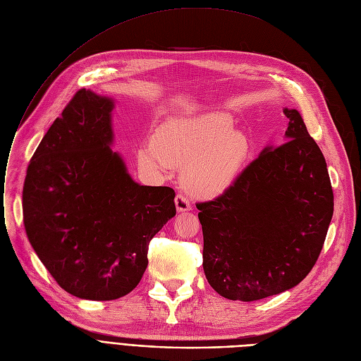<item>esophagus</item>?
<instances>
[{
	"label": "esophagus",
	"mask_w": 361,
	"mask_h": 361,
	"mask_svg": "<svg viewBox=\"0 0 361 361\" xmlns=\"http://www.w3.org/2000/svg\"><path fill=\"white\" fill-rule=\"evenodd\" d=\"M175 205H176L178 212H186V211H190V208H192L189 200H188L185 195H182V193H179V195H176V198H175Z\"/></svg>",
	"instance_id": "obj_1"
}]
</instances>
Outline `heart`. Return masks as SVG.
<instances>
[{"label":"heart","instance_id":"heart-1","mask_svg":"<svg viewBox=\"0 0 361 361\" xmlns=\"http://www.w3.org/2000/svg\"><path fill=\"white\" fill-rule=\"evenodd\" d=\"M233 120L219 113L161 124L152 143L137 149V163L147 172L182 166L183 186L201 198H216L237 180L253 146L247 134L233 130Z\"/></svg>","mask_w":361,"mask_h":361}]
</instances>
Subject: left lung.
Instances as JSON below:
<instances>
[{"instance_id": "8db88e82", "label": "left lung", "mask_w": 361, "mask_h": 361, "mask_svg": "<svg viewBox=\"0 0 361 361\" xmlns=\"http://www.w3.org/2000/svg\"><path fill=\"white\" fill-rule=\"evenodd\" d=\"M282 146H267L214 201L197 204L202 266L215 292L252 302L300 283L322 250L334 212L324 154L299 111Z\"/></svg>"}]
</instances>
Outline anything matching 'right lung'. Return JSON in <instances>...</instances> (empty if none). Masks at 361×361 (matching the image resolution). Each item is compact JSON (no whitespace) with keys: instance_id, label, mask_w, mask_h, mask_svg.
<instances>
[{"instance_id":"right-lung-1","label":"right lung","mask_w":361,"mask_h":361,"mask_svg":"<svg viewBox=\"0 0 361 361\" xmlns=\"http://www.w3.org/2000/svg\"><path fill=\"white\" fill-rule=\"evenodd\" d=\"M114 105L78 91L42 138L23 188L33 250L62 289L90 300L130 293L150 240L176 215L175 190L137 183L111 149Z\"/></svg>"}]
</instances>
